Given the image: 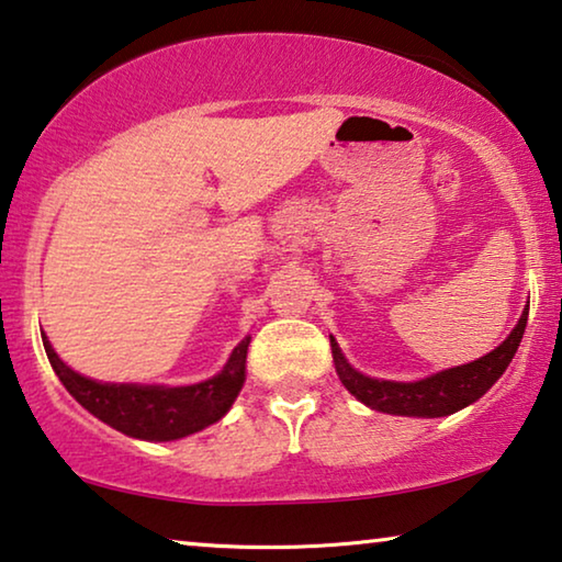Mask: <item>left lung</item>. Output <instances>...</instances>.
I'll return each mask as SVG.
<instances>
[{"label":"left lung","mask_w":562,"mask_h":562,"mask_svg":"<svg viewBox=\"0 0 562 562\" xmlns=\"http://www.w3.org/2000/svg\"><path fill=\"white\" fill-rule=\"evenodd\" d=\"M527 325V307L517 323V328L507 335V340L497 346L492 353H487L480 361L449 368L429 379L416 383H396V381H375L368 375L353 371L342 358L338 342L330 338L333 346V361L335 371H338L342 386H346L358 401L366 406L375 408L383 414H398V416H449L474 404L484 393L492 389L505 368L513 361L520 346L522 333Z\"/></svg>","instance_id":"1"}]
</instances>
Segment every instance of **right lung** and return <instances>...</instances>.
Segmentation results:
<instances>
[{
	"mask_svg": "<svg viewBox=\"0 0 562 562\" xmlns=\"http://www.w3.org/2000/svg\"><path fill=\"white\" fill-rule=\"evenodd\" d=\"M42 342H45V353L63 386L100 422L136 439L171 441L201 431L229 412L241 383H245L249 338L234 348L229 363L220 375L179 389L90 381L67 368L47 338H42Z\"/></svg>",
	"mask_w": 562,
	"mask_h": 562,
	"instance_id": "right-lung-1",
	"label": "right lung"
}]
</instances>
